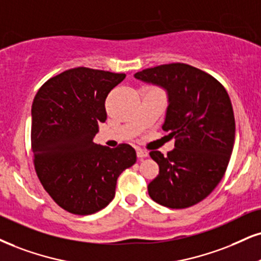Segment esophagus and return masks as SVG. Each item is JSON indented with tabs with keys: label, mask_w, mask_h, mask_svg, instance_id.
I'll return each instance as SVG.
<instances>
[{
	"label": "esophagus",
	"mask_w": 261,
	"mask_h": 261,
	"mask_svg": "<svg viewBox=\"0 0 261 261\" xmlns=\"http://www.w3.org/2000/svg\"><path fill=\"white\" fill-rule=\"evenodd\" d=\"M137 156L139 157L140 160H143V159H145V157L149 156V152H147V151H145V150L138 149V150H137Z\"/></svg>",
	"instance_id": "obj_1"
}]
</instances>
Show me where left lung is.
Segmentation results:
<instances>
[{"instance_id": "left-lung-1", "label": "left lung", "mask_w": 261, "mask_h": 261, "mask_svg": "<svg viewBox=\"0 0 261 261\" xmlns=\"http://www.w3.org/2000/svg\"><path fill=\"white\" fill-rule=\"evenodd\" d=\"M134 77L167 92L162 128L175 137L167 156L150 152L160 167L147 186L150 197L168 208L191 207L217 188L230 162L236 129L230 96L213 76L188 64L150 67Z\"/></svg>"}]
</instances>
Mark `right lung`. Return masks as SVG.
Returning <instances> with one entry per match:
<instances>
[{
    "label": "right lung",
    "instance_id": "add662e5",
    "mask_svg": "<svg viewBox=\"0 0 261 261\" xmlns=\"http://www.w3.org/2000/svg\"><path fill=\"white\" fill-rule=\"evenodd\" d=\"M124 73L76 67L38 89L31 108V149L42 186L58 205L77 215L105 208L117 178L137 162L128 144L115 149L95 144L105 122V99Z\"/></svg>",
    "mask_w": 261,
    "mask_h": 261
}]
</instances>
